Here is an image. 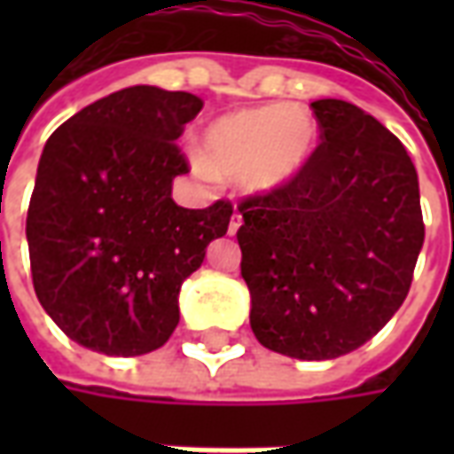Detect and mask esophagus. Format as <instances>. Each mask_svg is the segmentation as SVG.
Here are the masks:
<instances>
[{
    "mask_svg": "<svg viewBox=\"0 0 454 454\" xmlns=\"http://www.w3.org/2000/svg\"><path fill=\"white\" fill-rule=\"evenodd\" d=\"M240 223H243V216H240V214H233V216H231V223H228V233H231V236H236L238 233V228H240Z\"/></svg>",
    "mask_w": 454,
    "mask_h": 454,
    "instance_id": "esophagus-1",
    "label": "esophagus"
}]
</instances>
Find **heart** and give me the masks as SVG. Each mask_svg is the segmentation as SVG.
I'll use <instances>...</instances> for the list:
<instances>
[{
    "instance_id": "1",
    "label": "heart",
    "mask_w": 454,
    "mask_h": 454,
    "mask_svg": "<svg viewBox=\"0 0 454 454\" xmlns=\"http://www.w3.org/2000/svg\"><path fill=\"white\" fill-rule=\"evenodd\" d=\"M318 126L311 114L292 104L240 109L211 121L201 153L192 155L197 175L233 177L247 194H272L299 177L311 158Z\"/></svg>"
}]
</instances>
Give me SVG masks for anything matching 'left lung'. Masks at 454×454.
Returning a JSON list of instances; mask_svg holds the SVG:
<instances>
[{"label":"left lung","instance_id":"left-lung-1","mask_svg":"<svg viewBox=\"0 0 454 454\" xmlns=\"http://www.w3.org/2000/svg\"><path fill=\"white\" fill-rule=\"evenodd\" d=\"M311 109L318 148L294 182L238 207V246L257 340L321 362L357 350L399 311L426 228L401 140L350 102Z\"/></svg>","mask_w":454,"mask_h":454}]
</instances>
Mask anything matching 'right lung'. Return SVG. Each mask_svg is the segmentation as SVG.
Returning a JSON list of instances; mask_svg holds the SVG:
<instances>
[{
    "mask_svg": "<svg viewBox=\"0 0 454 454\" xmlns=\"http://www.w3.org/2000/svg\"><path fill=\"white\" fill-rule=\"evenodd\" d=\"M204 102L150 84L84 106L48 138L26 218L38 301L67 338L112 357L162 348L179 324V289L233 207L184 208L189 172L175 140Z\"/></svg>",
    "mask_w": 454,
    "mask_h": 454,
    "instance_id": "obj_1",
    "label": "right lung"
}]
</instances>
